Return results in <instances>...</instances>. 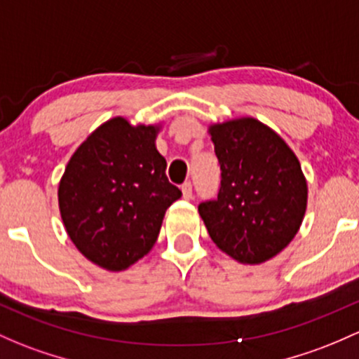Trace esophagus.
Wrapping results in <instances>:
<instances>
[{
    "mask_svg": "<svg viewBox=\"0 0 359 359\" xmlns=\"http://www.w3.org/2000/svg\"><path fill=\"white\" fill-rule=\"evenodd\" d=\"M182 196H184V199H192V184L191 182L182 184Z\"/></svg>",
    "mask_w": 359,
    "mask_h": 359,
    "instance_id": "34e87169",
    "label": "esophagus"
}]
</instances>
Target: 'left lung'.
<instances>
[{
	"label": "left lung",
	"mask_w": 359,
	"mask_h": 359,
	"mask_svg": "<svg viewBox=\"0 0 359 359\" xmlns=\"http://www.w3.org/2000/svg\"><path fill=\"white\" fill-rule=\"evenodd\" d=\"M220 165L215 199L198 210L213 243L241 263H263L299 230L308 187L296 154L270 127L255 118L210 129Z\"/></svg>",
	"instance_id": "8db88e82"
}]
</instances>
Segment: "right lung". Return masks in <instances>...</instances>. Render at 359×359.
I'll return each mask as SVG.
<instances>
[{
    "label": "right lung",
    "instance_id": "1",
    "mask_svg": "<svg viewBox=\"0 0 359 359\" xmlns=\"http://www.w3.org/2000/svg\"><path fill=\"white\" fill-rule=\"evenodd\" d=\"M156 127L116 116L79 146L58 187L67 233L79 251L111 271L129 269L156 243L165 211L182 196L154 146Z\"/></svg>",
    "mask_w": 359,
    "mask_h": 359
}]
</instances>
